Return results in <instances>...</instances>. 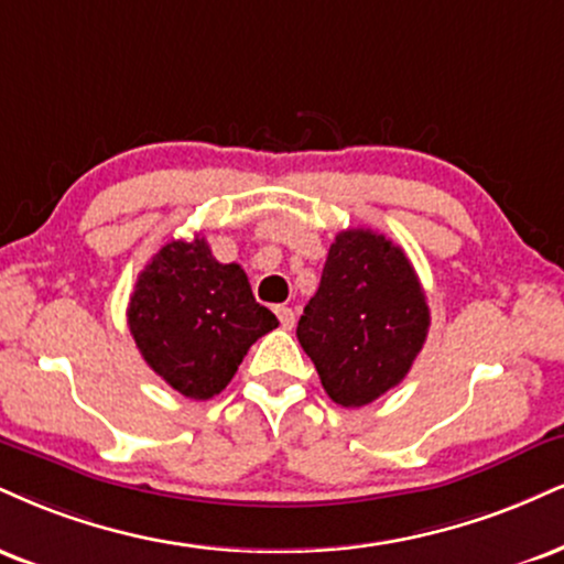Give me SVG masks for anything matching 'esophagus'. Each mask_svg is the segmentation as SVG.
<instances>
[{"label": "esophagus", "mask_w": 564, "mask_h": 564, "mask_svg": "<svg viewBox=\"0 0 564 564\" xmlns=\"http://www.w3.org/2000/svg\"><path fill=\"white\" fill-rule=\"evenodd\" d=\"M275 315H278V321H281L283 328H286V330L294 328V321H296L294 310H291V307H275Z\"/></svg>", "instance_id": "34e87169"}]
</instances>
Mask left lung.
<instances>
[{"instance_id": "obj_1", "label": "left lung", "mask_w": 564, "mask_h": 564, "mask_svg": "<svg viewBox=\"0 0 564 564\" xmlns=\"http://www.w3.org/2000/svg\"><path fill=\"white\" fill-rule=\"evenodd\" d=\"M429 325L425 291L404 249L370 228H349L330 243L296 338L325 393L355 410L404 381Z\"/></svg>"}]
</instances>
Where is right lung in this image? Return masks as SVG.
I'll return each instance as SVG.
<instances>
[{
	"instance_id": "right-lung-1",
	"label": "right lung",
	"mask_w": 564,
	"mask_h": 564,
	"mask_svg": "<svg viewBox=\"0 0 564 564\" xmlns=\"http://www.w3.org/2000/svg\"><path fill=\"white\" fill-rule=\"evenodd\" d=\"M141 357L188 399H213L230 383L257 338L278 317L254 302L241 264L217 262L205 236L167 241L141 270L128 304Z\"/></svg>"
}]
</instances>
